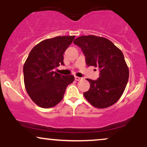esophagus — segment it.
Here are the masks:
<instances>
[{
	"label": "esophagus",
	"instance_id": "1",
	"mask_svg": "<svg viewBox=\"0 0 147 147\" xmlns=\"http://www.w3.org/2000/svg\"><path fill=\"white\" fill-rule=\"evenodd\" d=\"M75 79L76 81H79V80H80V79H82V78H81V77H77V76H76V77H75Z\"/></svg>",
	"mask_w": 147,
	"mask_h": 147
}]
</instances>
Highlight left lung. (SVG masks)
<instances>
[{"instance_id": "obj_1", "label": "left lung", "mask_w": 147, "mask_h": 147, "mask_svg": "<svg viewBox=\"0 0 147 147\" xmlns=\"http://www.w3.org/2000/svg\"><path fill=\"white\" fill-rule=\"evenodd\" d=\"M74 44L82 48L88 66L100 70L97 80L87 79L90 87L84 92L85 98L98 109L113 105L122 95L129 80V68L122 52L110 40L94 35L79 36Z\"/></svg>"}]
</instances>
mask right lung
<instances>
[{
	"label": "right lung",
	"instance_id": "right-lung-1",
	"mask_svg": "<svg viewBox=\"0 0 147 147\" xmlns=\"http://www.w3.org/2000/svg\"><path fill=\"white\" fill-rule=\"evenodd\" d=\"M75 36H57L40 42L30 51L23 65L27 92L36 105L54 107L63 99L66 88L73 82V75H62L54 69L63 65V53Z\"/></svg>",
	"mask_w": 147,
	"mask_h": 147
}]
</instances>
